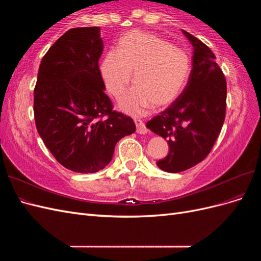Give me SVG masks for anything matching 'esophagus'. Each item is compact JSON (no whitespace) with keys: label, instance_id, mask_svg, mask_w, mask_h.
Here are the masks:
<instances>
[{"label":"esophagus","instance_id":"1","mask_svg":"<svg viewBox=\"0 0 261 261\" xmlns=\"http://www.w3.org/2000/svg\"><path fill=\"white\" fill-rule=\"evenodd\" d=\"M134 122H135V124H136V130L138 134H147L148 129L143 121L139 120V118H135Z\"/></svg>","mask_w":261,"mask_h":261}]
</instances>
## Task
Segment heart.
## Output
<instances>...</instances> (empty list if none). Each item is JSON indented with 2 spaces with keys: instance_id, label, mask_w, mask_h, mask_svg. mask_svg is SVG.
I'll return each instance as SVG.
<instances>
[{
  "instance_id": "obj_1",
  "label": "heart",
  "mask_w": 261,
  "mask_h": 261,
  "mask_svg": "<svg viewBox=\"0 0 261 261\" xmlns=\"http://www.w3.org/2000/svg\"><path fill=\"white\" fill-rule=\"evenodd\" d=\"M192 72L188 53L165 39L143 31H130L118 42L116 51L107 53L101 63V75L109 92L120 99L132 82V89L120 108L132 115H140L151 106L163 109L183 92Z\"/></svg>"
}]
</instances>
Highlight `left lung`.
<instances>
[{
	"label": "left lung",
	"instance_id": "1",
	"mask_svg": "<svg viewBox=\"0 0 261 261\" xmlns=\"http://www.w3.org/2000/svg\"><path fill=\"white\" fill-rule=\"evenodd\" d=\"M194 46L193 68L188 83L173 103L146 126L168 139L169 154L156 162L161 170L178 173L206 158L222 128L226 109V81L216 55L187 31Z\"/></svg>",
	"mask_w": 261,
	"mask_h": 261
}]
</instances>
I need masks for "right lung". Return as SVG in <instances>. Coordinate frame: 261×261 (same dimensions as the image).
Here are the masks:
<instances>
[{
  "instance_id": "right-lung-1",
  "label": "right lung",
  "mask_w": 261,
  "mask_h": 261,
  "mask_svg": "<svg viewBox=\"0 0 261 261\" xmlns=\"http://www.w3.org/2000/svg\"><path fill=\"white\" fill-rule=\"evenodd\" d=\"M102 51L99 27L69 29L45 53L34 90L39 135L59 163L78 173L106 168L117 141L136 130L105 92Z\"/></svg>"
}]
</instances>
